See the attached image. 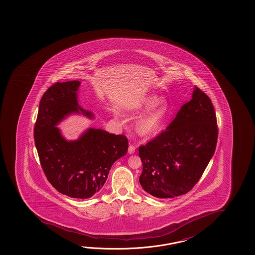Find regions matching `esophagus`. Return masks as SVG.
<instances>
[{"label": "esophagus", "instance_id": "esophagus-1", "mask_svg": "<svg viewBox=\"0 0 255 255\" xmlns=\"http://www.w3.org/2000/svg\"><path fill=\"white\" fill-rule=\"evenodd\" d=\"M134 152H135V146H133V145H129V148H128V153L129 154H134Z\"/></svg>", "mask_w": 255, "mask_h": 255}]
</instances>
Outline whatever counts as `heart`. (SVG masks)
Returning a JSON list of instances; mask_svg holds the SVG:
<instances>
[{"label":"heart","instance_id":"b5f03b06","mask_svg":"<svg viewBox=\"0 0 255 255\" xmlns=\"http://www.w3.org/2000/svg\"><path fill=\"white\" fill-rule=\"evenodd\" d=\"M157 96H149L143 102V109L147 110L139 117L136 129L139 135L149 137L157 133L162 129L169 115V106L165 101H159Z\"/></svg>","mask_w":255,"mask_h":255}]
</instances>
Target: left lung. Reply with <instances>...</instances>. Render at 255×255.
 <instances>
[{
	"label": "left lung",
	"instance_id": "1",
	"mask_svg": "<svg viewBox=\"0 0 255 255\" xmlns=\"http://www.w3.org/2000/svg\"><path fill=\"white\" fill-rule=\"evenodd\" d=\"M216 114L212 101L195 87L165 130L138 147L143 170L139 183L158 198H173L192 189L217 145Z\"/></svg>",
	"mask_w": 255,
	"mask_h": 255
}]
</instances>
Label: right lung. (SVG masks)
<instances>
[{
	"label": "right lung",
	"instance_id": "obj_1",
	"mask_svg": "<svg viewBox=\"0 0 255 255\" xmlns=\"http://www.w3.org/2000/svg\"><path fill=\"white\" fill-rule=\"evenodd\" d=\"M80 84L79 81L56 83L44 92L34 138L47 180L63 195L86 199L103 188L113 163L127 153L128 139L95 128H89L76 140L63 137L57 126L67 116L82 113L94 118L78 105Z\"/></svg>",
	"mask_w": 255,
	"mask_h": 255
}]
</instances>
